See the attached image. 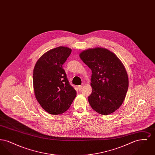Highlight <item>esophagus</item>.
Returning <instances> with one entry per match:
<instances>
[{
    "mask_svg": "<svg viewBox=\"0 0 155 155\" xmlns=\"http://www.w3.org/2000/svg\"><path fill=\"white\" fill-rule=\"evenodd\" d=\"M82 87H83V85H78V88L79 90H81Z\"/></svg>",
    "mask_w": 155,
    "mask_h": 155,
    "instance_id": "obj_1",
    "label": "esophagus"
}]
</instances>
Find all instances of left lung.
Returning a JSON list of instances; mask_svg holds the SVG:
<instances>
[{"instance_id":"8db88e82","label":"left lung","mask_w":155,"mask_h":155,"mask_svg":"<svg viewBox=\"0 0 155 155\" xmlns=\"http://www.w3.org/2000/svg\"><path fill=\"white\" fill-rule=\"evenodd\" d=\"M82 61L92 71V94L88 97L91 107L107 115L118 109L125 99L128 78L118 58L107 49H89L80 54Z\"/></svg>"}]
</instances>
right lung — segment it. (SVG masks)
<instances>
[{
    "label": "right lung",
    "mask_w": 155,
    "mask_h": 155,
    "mask_svg": "<svg viewBox=\"0 0 155 155\" xmlns=\"http://www.w3.org/2000/svg\"><path fill=\"white\" fill-rule=\"evenodd\" d=\"M71 53V49L66 47L56 48L44 54L34 67L33 85L35 97L49 114L65 112L77 95L63 68Z\"/></svg>",
    "instance_id": "add662e5"
}]
</instances>
